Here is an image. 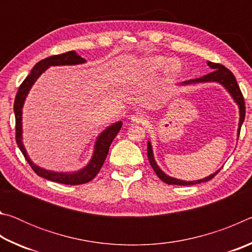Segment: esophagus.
I'll use <instances>...</instances> for the list:
<instances>
[{"label": "esophagus", "instance_id": "1", "mask_svg": "<svg viewBox=\"0 0 252 252\" xmlns=\"http://www.w3.org/2000/svg\"><path fill=\"white\" fill-rule=\"evenodd\" d=\"M131 122H133V123H138V125H140V123H144V121L147 120V118H146V116H144L143 113H141V112H135V113H133L131 116Z\"/></svg>", "mask_w": 252, "mask_h": 252}]
</instances>
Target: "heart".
<instances>
[{
	"instance_id": "heart-1",
	"label": "heart",
	"mask_w": 252,
	"mask_h": 252,
	"mask_svg": "<svg viewBox=\"0 0 252 252\" xmlns=\"http://www.w3.org/2000/svg\"><path fill=\"white\" fill-rule=\"evenodd\" d=\"M149 65L152 69H162V67L167 65V70L170 73H176L179 70V64L176 61H169V59L163 58V57H155L149 60Z\"/></svg>"
}]
</instances>
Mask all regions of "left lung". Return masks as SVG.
Returning <instances> with one entry per match:
<instances>
[{"label":"left lung","mask_w":252,"mask_h":252,"mask_svg":"<svg viewBox=\"0 0 252 252\" xmlns=\"http://www.w3.org/2000/svg\"><path fill=\"white\" fill-rule=\"evenodd\" d=\"M208 65L211 67L213 70L210 72L209 74H206L201 76V78L198 79H192L189 81H185L182 84H191V83H203V82H218L220 84H222L223 87L227 89L229 91L230 94L232 95L234 102H237L239 105V110H240V121H239V129H238V134H240V129L242 126V122L245 121V117H246V106H245V99L244 95H242L240 88L236 81V78L232 74V72L230 71L227 67L223 66L222 64H219V63H213L208 61ZM148 159L149 162H150L152 169L155 170V172L157 173V176L159 177L162 181L168 183V185H179V186H192V185H198V183L201 182H207L209 180H211L212 178H215V176L218 173L220 170L215 172L211 176H209L204 179H201V180L198 181H182L179 180V179H174L171 178L165 174L163 171H161V169L158 167V164L156 163L155 158H153V152H152V147L151 143L148 142Z\"/></svg>","instance_id":"1"}]
</instances>
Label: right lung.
<instances>
[{
	"label": "right lung",
	"mask_w": 252,
	"mask_h": 252,
	"mask_svg": "<svg viewBox=\"0 0 252 252\" xmlns=\"http://www.w3.org/2000/svg\"><path fill=\"white\" fill-rule=\"evenodd\" d=\"M85 60L81 58L80 55L76 54L75 51H69V52L52 55L44 60H41L40 62H37L25 80L20 85L18 93H16L15 100H14V114H15V139L16 143L20 148L21 152L23 153L25 160L28 161V163L31 165L33 171L35 172L37 176L42 177L44 179H48L50 181L63 183V185H83V183L90 182L92 179H94L95 176L103 165L105 158L109 153V148L112 143L113 139L116 138L117 134L120 131L122 126V122H117L114 125L110 126L109 127L100 133L97 136L94 152H93L92 159L89 162L87 167L80 170L78 172H72V173H63V172H53L49 171V170L42 169L37 167L30 160L29 156L27 155L24 146L22 143V108L25 97H27L30 89L35 82L36 79L43 73V72L48 69L51 65H73V64H80V63H84Z\"/></svg>",
	"instance_id": "obj_1"
}]
</instances>
